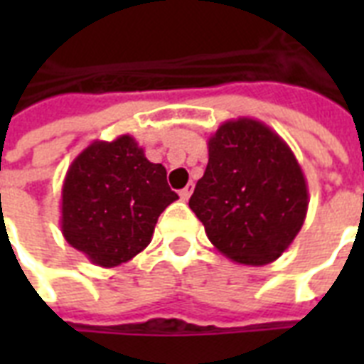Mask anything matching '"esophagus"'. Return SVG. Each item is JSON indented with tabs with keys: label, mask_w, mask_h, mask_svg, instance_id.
Listing matches in <instances>:
<instances>
[{
	"label": "esophagus",
	"mask_w": 364,
	"mask_h": 364,
	"mask_svg": "<svg viewBox=\"0 0 364 364\" xmlns=\"http://www.w3.org/2000/svg\"><path fill=\"white\" fill-rule=\"evenodd\" d=\"M193 188H194L193 183H188L187 187L181 188V191H179V196H181V200H188V198H191V194H193Z\"/></svg>",
	"instance_id": "esophagus-1"
}]
</instances>
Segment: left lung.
<instances>
[{"label":"left lung","instance_id":"left-lung-1","mask_svg":"<svg viewBox=\"0 0 364 364\" xmlns=\"http://www.w3.org/2000/svg\"><path fill=\"white\" fill-rule=\"evenodd\" d=\"M208 154L191 210L227 259L270 264L287 251L308 213L299 160L279 134L251 117L223 122L208 139Z\"/></svg>","mask_w":364,"mask_h":364}]
</instances>
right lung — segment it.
Instances as JSON below:
<instances>
[{"mask_svg": "<svg viewBox=\"0 0 364 364\" xmlns=\"http://www.w3.org/2000/svg\"><path fill=\"white\" fill-rule=\"evenodd\" d=\"M179 198L143 147L124 134L77 154L62 185L60 228L92 264L115 268L141 253L160 213Z\"/></svg>", "mask_w": 364, "mask_h": 364, "instance_id": "add662e5", "label": "right lung"}]
</instances>
